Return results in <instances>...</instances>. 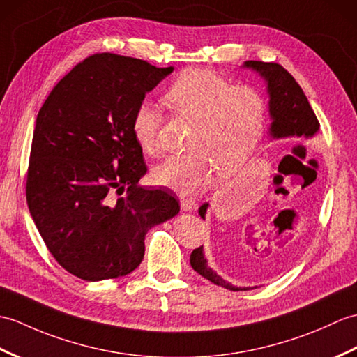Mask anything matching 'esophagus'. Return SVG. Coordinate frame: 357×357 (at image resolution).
<instances>
[{"label":"esophagus","instance_id":"34e87169","mask_svg":"<svg viewBox=\"0 0 357 357\" xmlns=\"http://www.w3.org/2000/svg\"><path fill=\"white\" fill-rule=\"evenodd\" d=\"M179 201H181V210L182 211H193L196 208V201L193 197L181 196Z\"/></svg>","mask_w":357,"mask_h":357}]
</instances>
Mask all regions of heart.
<instances>
[{
  "instance_id": "heart-1",
  "label": "heart",
  "mask_w": 357,
  "mask_h": 357,
  "mask_svg": "<svg viewBox=\"0 0 357 357\" xmlns=\"http://www.w3.org/2000/svg\"><path fill=\"white\" fill-rule=\"evenodd\" d=\"M178 117L193 124L187 153L170 156L152 175L158 185L190 195L208 184L214 170L236 173L250 160L266 124L268 102L259 89L233 84L210 70H190L164 96ZM138 146L149 155L158 151L160 112L151 103L137 106L130 121Z\"/></svg>"
}]
</instances>
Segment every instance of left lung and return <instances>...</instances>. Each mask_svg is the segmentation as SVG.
I'll return each instance as SVG.
<instances>
[{
  "instance_id": "left-lung-1",
  "label": "left lung",
  "mask_w": 357,
  "mask_h": 357,
  "mask_svg": "<svg viewBox=\"0 0 357 357\" xmlns=\"http://www.w3.org/2000/svg\"><path fill=\"white\" fill-rule=\"evenodd\" d=\"M243 66L259 73L268 85L269 115L272 120L269 134L272 138H310L317 134L319 130V121L312 109L307 97H305L301 86L296 84L291 73L273 62L246 61ZM206 210H208V204H204L199 208V214H201L202 219H205ZM190 264L197 273H201L204 278L210 280L214 284L234 292L248 291V287H237L228 283L211 268H208L202 246L196 248L190 255Z\"/></svg>"
}]
</instances>
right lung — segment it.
Segmentation results:
<instances>
[{"label": "right lung", "instance_id": "1", "mask_svg": "<svg viewBox=\"0 0 357 357\" xmlns=\"http://www.w3.org/2000/svg\"><path fill=\"white\" fill-rule=\"evenodd\" d=\"M173 66L97 53L57 84L36 117L27 204L48 251L86 281L128 275L152 227L179 213L164 188L138 185L147 167L132 134L134 111Z\"/></svg>", "mask_w": 357, "mask_h": 357}]
</instances>
